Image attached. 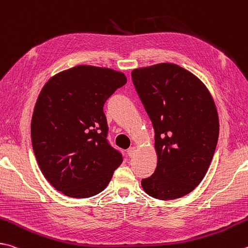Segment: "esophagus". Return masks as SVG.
<instances>
[{"mask_svg": "<svg viewBox=\"0 0 248 248\" xmlns=\"http://www.w3.org/2000/svg\"><path fill=\"white\" fill-rule=\"evenodd\" d=\"M136 152H137V147L132 146V147L128 148V151H127V153H128V156H130V157L134 156V154H136Z\"/></svg>", "mask_w": 248, "mask_h": 248, "instance_id": "esophagus-1", "label": "esophagus"}]
</instances>
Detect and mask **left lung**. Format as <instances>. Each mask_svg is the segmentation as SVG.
<instances>
[{"instance_id":"1","label":"left lung","mask_w":248,"mask_h":248,"mask_svg":"<svg viewBox=\"0 0 248 248\" xmlns=\"http://www.w3.org/2000/svg\"><path fill=\"white\" fill-rule=\"evenodd\" d=\"M132 81L155 130V172L141 181L161 201L180 199L204 179L219 137L213 96L194 74L171 62L133 69Z\"/></svg>"}]
</instances>
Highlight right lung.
I'll return each instance as SVG.
<instances>
[{"mask_svg": "<svg viewBox=\"0 0 248 248\" xmlns=\"http://www.w3.org/2000/svg\"><path fill=\"white\" fill-rule=\"evenodd\" d=\"M127 83L124 73L79 65L44 84L31 119V141L42 173L74 199L105 190L123 156L106 140L105 102Z\"/></svg>", "mask_w": 248, "mask_h": 248, "instance_id": "1", "label": "right lung"}]
</instances>
